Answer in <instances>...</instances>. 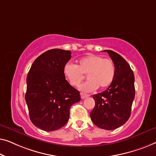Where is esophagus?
Here are the masks:
<instances>
[{
  "label": "esophagus",
  "instance_id": "obj_1",
  "mask_svg": "<svg viewBox=\"0 0 156 156\" xmlns=\"http://www.w3.org/2000/svg\"><path fill=\"white\" fill-rule=\"evenodd\" d=\"M80 96H81V99H85V98L89 97L90 95H86V94H84V93H80Z\"/></svg>",
  "mask_w": 156,
  "mask_h": 156
}]
</instances>
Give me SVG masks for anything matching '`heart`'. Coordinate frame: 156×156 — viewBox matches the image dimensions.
<instances>
[{
  "mask_svg": "<svg viewBox=\"0 0 156 156\" xmlns=\"http://www.w3.org/2000/svg\"><path fill=\"white\" fill-rule=\"evenodd\" d=\"M115 66L110 58H103L98 55H90L78 61V65L71 63H66L63 74L66 80L73 87H78L84 76L87 82L81 85L80 89L85 92L95 90L108 87L115 77Z\"/></svg>",
  "mask_w": 156,
  "mask_h": 156,
  "instance_id": "1",
  "label": "heart"
}]
</instances>
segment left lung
Segmentation results:
<instances>
[{"label": "left lung", "mask_w": 156, "mask_h": 156, "mask_svg": "<svg viewBox=\"0 0 156 156\" xmlns=\"http://www.w3.org/2000/svg\"><path fill=\"white\" fill-rule=\"evenodd\" d=\"M115 66V77L106 90L93 96L95 105L90 112L92 122L107 130L122 126L131 115L135 97L134 75L126 60L112 50H105Z\"/></svg>", "instance_id": "8db88e82"}]
</instances>
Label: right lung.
<instances>
[{
  "instance_id": "obj_1",
  "label": "right lung",
  "mask_w": 156,
  "mask_h": 156,
  "mask_svg": "<svg viewBox=\"0 0 156 156\" xmlns=\"http://www.w3.org/2000/svg\"><path fill=\"white\" fill-rule=\"evenodd\" d=\"M71 52L48 50L35 59L27 76L25 100L34 126L46 131L63 127L69 121L70 108L80 102V92L66 80L63 69Z\"/></svg>"
}]
</instances>
